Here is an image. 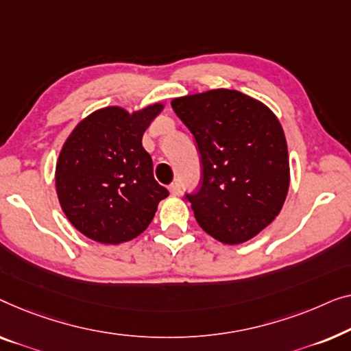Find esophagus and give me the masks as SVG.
<instances>
[{
	"label": "esophagus",
	"instance_id": "1",
	"mask_svg": "<svg viewBox=\"0 0 351 351\" xmlns=\"http://www.w3.org/2000/svg\"><path fill=\"white\" fill-rule=\"evenodd\" d=\"M180 189H181V187H180V182H178V181H173V182H171V184L169 186V191H170L171 195H178V194H180Z\"/></svg>",
	"mask_w": 351,
	"mask_h": 351
}]
</instances>
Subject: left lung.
<instances>
[{
	"instance_id": "8db88e82",
	"label": "left lung",
	"mask_w": 351,
	"mask_h": 351,
	"mask_svg": "<svg viewBox=\"0 0 351 351\" xmlns=\"http://www.w3.org/2000/svg\"><path fill=\"white\" fill-rule=\"evenodd\" d=\"M171 108L200 152L199 189L184 194L197 223L227 245L253 239L288 194V146L278 119L261 101L229 88L175 98Z\"/></svg>"
}]
</instances>
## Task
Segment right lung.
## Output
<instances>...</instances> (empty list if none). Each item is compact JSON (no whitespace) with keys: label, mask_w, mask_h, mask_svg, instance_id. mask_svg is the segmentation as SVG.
Here are the masks:
<instances>
[{"label":"right lung","mask_w":351,"mask_h":351,"mask_svg":"<svg viewBox=\"0 0 351 351\" xmlns=\"http://www.w3.org/2000/svg\"><path fill=\"white\" fill-rule=\"evenodd\" d=\"M151 105L128 114L117 106L92 112L68 138L56 170L62 210L76 229L100 243L140 235L169 191L154 180L143 133L162 111Z\"/></svg>","instance_id":"obj_1"}]
</instances>
